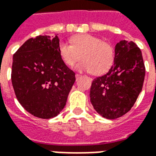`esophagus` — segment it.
<instances>
[{"instance_id": "1", "label": "esophagus", "mask_w": 156, "mask_h": 156, "mask_svg": "<svg viewBox=\"0 0 156 156\" xmlns=\"http://www.w3.org/2000/svg\"><path fill=\"white\" fill-rule=\"evenodd\" d=\"M75 77H76V78L78 79V78H80V77H81V75L78 74V73H77V74L75 75Z\"/></svg>"}]
</instances>
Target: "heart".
I'll list each match as a JSON object with an SVG mask.
<instances>
[{
    "instance_id": "1",
    "label": "heart",
    "mask_w": 156,
    "mask_h": 156,
    "mask_svg": "<svg viewBox=\"0 0 156 156\" xmlns=\"http://www.w3.org/2000/svg\"><path fill=\"white\" fill-rule=\"evenodd\" d=\"M71 45L61 42L58 47L59 55L65 64L77 65L78 71L91 72L94 75H101L108 71L114 63L115 51L109 42L89 34H81L72 37Z\"/></svg>"
}]
</instances>
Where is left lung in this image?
Instances as JSON below:
<instances>
[{"label": "left lung", "instance_id": "8db88e82", "mask_svg": "<svg viewBox=\"0 0 156 156\" xmlns=\"http://www.w3.org/2000/svg\"><path fill=\"white\" fill-rule=\"evenodd\" d=\"M144 75V60L137 45L125 40L118 42L115 64L92 82L89 96L95 110L108 119L125 115L142 91Z\"/></svg>", "mask_w": 156, "mask_h": 156}]
</instances>
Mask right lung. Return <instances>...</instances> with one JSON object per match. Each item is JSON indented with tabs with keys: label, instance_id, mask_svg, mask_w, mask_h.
Masks as SVG:
<instances>
[{
	"label": "right lung",
	"instance_id": "1",
	"mask_svg": "<svg viewBox=\"0 0 156 156\" xmlns=\"http://www.w3.org/2000/svg\"><path fill=\"white\" fill-rule=\"evenodd\" d=\"M58 36L30 38L13 55L12 83L23 108L40 119H51L64 108L75 73L62 60Z\"/></svg>",
	"mask_w": 156,
	"mask_h": 156
}]
</instances>
